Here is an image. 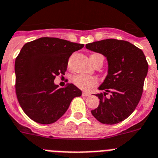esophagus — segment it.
<instances>
[{"mask_svg":"<svg viewBox=\"0 0 158 158\" xmlns=\"http://www.w3.org/2000/svg\"><path fill=\"white\" fill-rule=\"evenodd\" d=\"M82 95H83V97H88V96H90V93L88 92H83Z\"/></svg>","mask_w":158,"mask_h":158,"instance_id":"1","label":"esophagus"}]
</instances>
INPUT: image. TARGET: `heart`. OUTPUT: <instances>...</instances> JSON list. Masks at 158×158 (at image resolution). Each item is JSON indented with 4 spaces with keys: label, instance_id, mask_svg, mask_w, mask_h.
Instances as JSON below:
<instances>
[{
    "label": "heart",
    "instance_id": "b5f03b06",
    "mask_svg": "<svg viewBox=\"0 0 158 158\" xmlns=\"http://www.w3.org/2000/svg\"><path fill=\"white\" fill-rule=\"evenodd\" d=\"M97 53L91 55V56H97ZM74 82L78 87L83 89H90L93 86L97 83V79L96 77L88 76V75H77L74 78Z\"/></svg>",
    "mask_w": 158,
    "mask_h": 158
}]
</instances>
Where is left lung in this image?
Wrapping results in <instances>:
<instances>
[{
	"instance_id": "left-lung-1",
	"label": "left lung",
	"mask_w": 158,
	"mask_h": 158,
	"mask_svg": "<svg viewBox=\"0 0 158 158\" xmlns=\"http://www.w3.org/2000/svg\"><path fill=\"white\" fill-rule=\"evenodd\" d=\"M86 48L104 55L108 72L97 94V109L91 111L101 123L113 125L125 120L133 113L141 98L148 65L143 51L125 40L106 39L86 44ZM108 92L110 97H106Z\"/></svg>"
}]
</instances>
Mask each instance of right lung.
I'll use <instances>...</instances> for the list:
<instances>
[{
	"label": "right lung",
	"instance_id": "right-lung-1",
	"mask_svg": "<svg viewBox=\"0 0 158 158\" xmlns=\"http://www.w3.org/2000/svg\"><path fill=\"white\" fill-rule=\"evenodd\" d=\"M83 44L58 38L42 37L25 44L15 60L16 95L22 109L33 121L51 124L68 110L82 91L73 83L65 88L55 84V77L64 75L68 59Z\"/></svg>",
	"mask_w": 158,
	"mask_h": 158
}]
</instances>
